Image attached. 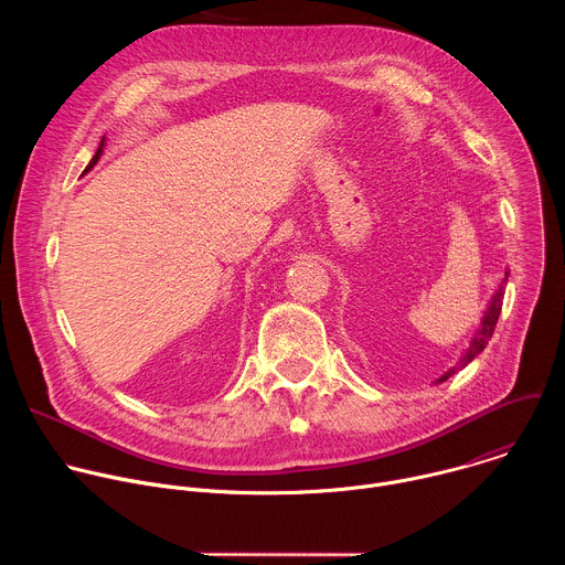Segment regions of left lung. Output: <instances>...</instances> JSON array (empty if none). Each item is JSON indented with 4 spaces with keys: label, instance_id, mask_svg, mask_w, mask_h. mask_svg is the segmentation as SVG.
Instances as JSON below:
<instances>
[{
    "label": "left lung",
    "instance_id": "1",
    "mask_svg": "<svg viewBox=\"0 0 565 565\" xmlns=\"http://www.w3.org/2000/svg\"><path fill=\"white\" fill-rule=\"evenodd\" d=\"M508 275L510 273H505V277H503V281H501V286H499V290L494 292V297H492V301H490V306H488V312L482 315V321H480V329L476 331V335H473V340H471V344H469V349L462 353V358H460V362H458V366H451L445 375H440V380L438 382H445L447 377H451L458 369H462V366H467L482 349L488 347V342L492 340V333H494V329H497V321H499V315H501V308H503V295H505V284H508Z\"/></svg>",
    "mask_w": 565,
    "mask_h": 565
}]
</instances>
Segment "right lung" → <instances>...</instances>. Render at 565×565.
Here are the masks:
<instances>
[{
	"instance_id": "add662e5",
	"label": "right lung",
	"mask_w": 565,
	"mask_h": 565,
	"mask_svg": "<svg viewBox=\"0 0 565 565\" xmlns=\"http://www.w3.org/2000/svg\"><path fill=\"white\" fill-rule=\"evenodd\" d=\"M103 147H105V138H103V140H100V147H98V151H96V156H94V158H92V163H89V166H87V170H92V168H94V166H96V163H98V158H100V156H103ZM87 170H85V172H87Z\"/></svg>"
}]
</instances>
